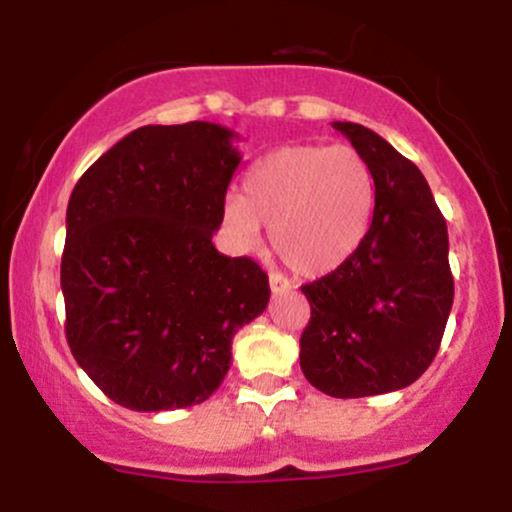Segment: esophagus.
<instances>
[{
  "label": "esophagus",
  "mask_w": 512,
  "mask_h": 512,
  "mask_svg": "<svg viewBox=\"0 0 512 512\" xmlns=\"http://www.w3.org/2000/svg\"><path fill=\"white\" fill-rule=\"evenodd\" d=\"M269 289H272L274 296H279V293H286L291 289V281L286 279L284 274L272 272V274H269Z\"/></svg>",
  "instance_id": "34e87169"
}]
</instances>
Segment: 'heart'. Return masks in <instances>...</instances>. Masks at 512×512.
Returning a JSON list of instances; mask_svg holds the SVG:
<instances>
[{"label":"heart","mask_w":512,"mask_h":512,"mask_svg":"<svg viewBox=\"0 0 512 512\" xmlns=\"http://www.w3.org/2000/svg\"><path fill=\"white\" fill-rule=\"evenodd\" d=\"M375 211V178L354 146L293 144L262 158L245 178V197L228 195L223 223L255 248L262 223L274 252L301 276L330 274L358 250Z\"/></svg>","instance_id":"b5f03b06"}]
</instances>
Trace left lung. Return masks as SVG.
I'll use <instances>...</instances> for the list:
<instances>
[{"instance_id":"1","label":"left lung","mask_w":512,"mask_h":512,"mask_svg":"<svg viewBox=\"0 0 512 512\" xmlns=\"http://www.w3.org/2000/svg\"><path fill=\"white\" fill-rule=\"evenodd\" d=\"M370 163L375 211L358 250L301 286L308 383L339 399L385 395L419 380L438 354L452 308L448 226L421 170L373 129L332 122Z\"/></svg>"}]
</instances>
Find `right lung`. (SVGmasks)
I'll return each instance as SVG.
<instances>
[{
    "mask_svg": "<svg viewBox=\"0 0 512 512\" xmlns=\"http://www.w3.org/2000/svg\"><path fill=\"white\" fill-rule=\"evenodd\" d=\"M233 139L214 122L139 127L69 197L64 332L76 363L122 407L202 404L231 368L236 332L267 308L260 264L211 243L243 161Z\"/></svg>",
    "mask_w": 512,
    "mask_h": 512,
    "instance_id": "obj_1",
    "label": "right lung"
}]
</instances>
